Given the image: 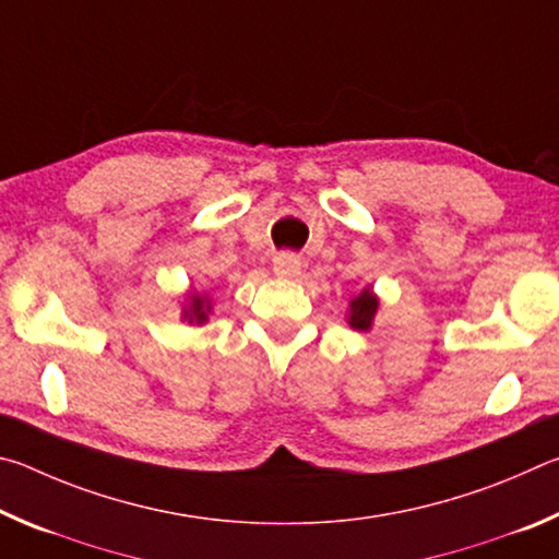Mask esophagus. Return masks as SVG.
<instances>
[{
  "label": "esophagus",
  "instance_id": "obj_1",
  "mask_svg": "<svg viewBox=\"0 0 559 559\" xmlns=\"http://www.w3.org/2000/svg\"><path fill=\"white\" fill-rule=\"evenodd\" d=\"M302 271V261L298 257H293V253H278L276 259H273V273H276L278 278H296L300 276Z\"/></svg>",
  "mask_w": 559,
  "mask_h": 559
}]
</instances>
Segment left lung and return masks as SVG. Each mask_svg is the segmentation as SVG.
Wrapping results in <instances>:
<instances>
[{
  "mask_svg": "<svg viewBox=\"0 0 559 559\" xmlns=\"http://www.w3.org/2000/svg\"><path fill=\"white\" fill-rule=\"evenodd\" d=\"M377 308H380V298H377V293L367 286L357 293V296L349 300L347 306V325L353 330H372L374 325V316H377Z\"/></svg>",
  "mask_w": 559,
  "mask_h": 559,
  "instance_id": "8db88e82",
  "label": "left lung"
}]
</instances>
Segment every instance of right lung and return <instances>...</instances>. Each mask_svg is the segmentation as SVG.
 Returning a JSON list of instances; mask_svg holds the SVG:
<instances>
[{
  "mask_svg": "<svg viewBox=\"0 0 559 559\" xmlns=\"http://www.w3.org/2000/svg\"><path fill=\"white\" fill-rule=\"evenodd\" d=\"M212 313V298L200 290H187L182 300V320L189 325H204Z\"/></svg>",
  "mask_w": 559,
  "mask_h": 559,
  "instance_id": "right-lung-1",
  "label": "right lung"
}]
</instances>
